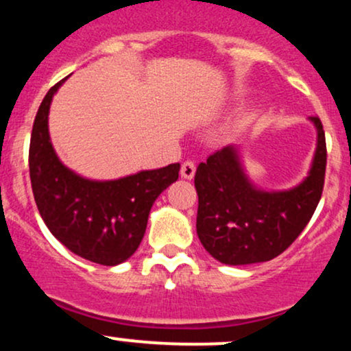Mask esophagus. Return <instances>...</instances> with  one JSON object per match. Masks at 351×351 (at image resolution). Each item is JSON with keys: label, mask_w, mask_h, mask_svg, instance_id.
<instances>
[{"label": "esophagus", "mask_w": 351, "mask_h": 351, "mask_svg": "<svg viewBox=\"0 0 351 351\" xmlns=\"http://www.w3.org/2000/svg\"><path fill=\"white\" fill-rule=\"evenodd\" d=\"M195 169H196L195 161L186 160V161H183V163H182V171H180V173H182L183 178L191 180L195 176Z\"/></svg>", "instance_id": "34e87169"}]
</instances>
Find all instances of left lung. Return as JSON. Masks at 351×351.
Instances as JSON below:
<instances>
[{
	"label": "left lung",
	"mask_w": 351,
	"mask_h": 351,
	"mask_svg": "<svg viewBox=\"0 0 351 351\" xmlns=\"http://www.w3.org/2000/svg\"><path fill=\"white\" fill-rule=\"evenodd\" d=\"M318 145L310 175L293 190L260 191L246 180L233 146L199 163L196 233L211 256L225 265H250L282 255L305 230L325 184L326 141L318 117Z\"/></svg>",
	"instance_id": "1"
}]
</instances>
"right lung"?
Here are the masks:
<instances>
[{
	"instance_id": "add662e5",
	"label": "right lung",
	"mask_w": 351,
	"mask_h": 351,
	"mask_svg": "<svg viewBox=\"0 0 351 351\" xmlns=\"http://www.w3.org/2000/svg\"><path fill=\"white\" fill-rule=\"evenodd\" d=\"M64 80L46 93L33 123L29 178L34 202L49 232L69 252L113 267L136 252L149 210L161 191L178 180L180 163L114 182L75 175L58 160L48 133L49 105Z\"/></svg>"
}]
</instances>
